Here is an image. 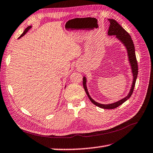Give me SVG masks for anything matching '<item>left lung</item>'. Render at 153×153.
Masks as SVG:
<instances>
[{"label": "left lung", "mask_w": 153, "mask_h": 153, "mask_svg": "<svg viewBox=\"0 0 153 153\" xmlns=\"http://www.w3.org/2000/svg\"><path fill=\"white\" fill-rule=\"evenodd\" d=\"M108 22L110 23L109 28H108V34L109 36H113L115 35L116 37H117L119 40H120L121 42H123L124 45L126 46L127 48V51H128V58L129 63H130L131 67V70H132L133 73V82L132 85H131L130 91L128 95L127 96L123 99H121L119 101L116 102L115 103H112V104L109 105H102L100 104V103H98L95 102L92 98L90 97V96L88 94V92L87 87H86V77H84L83 78V86H84V88L85 90V92H86V94L88 97L89 99L90 100L93 104L97 106L98 107L102 108H106V109H113V108H115L118 107L119 106L122 105L124 102H126L128 98L131 97V94H132L134 86H135L136 81L137 79V76H138V63H137L136 60V53H135V48H134V45L132 40H131V38L130 35L126 32V31L123 29V28L121 26V25L118 24V23L116 22L115 20L113 19H108Z\"/></svg>", "instance_id": "8db88e82"}]
</instances>
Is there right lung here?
Listing matches in <instances>:
<instances>
[{
	"instance_id": "obj_1",
	"label": "right lung",
	"mask_w": 153,
	"mask_h": 153,
	"mask_svg": "<svg viewBox=\"0 0 153 153\" xmlns=\"http://www.w3.org/2000/svg\"><path fill=\"white\" fill-rule=\"evenodd\" d=\"M30 28H31V26H28V27H27V28H25V30H24V32H23V33H22V34L20 36V37H22V36H24V35L25 34V33H26V32H27V31H28V30H29L30 29ZM20 37H19V38H20Z\"/></svg>"
}]
</instances>
